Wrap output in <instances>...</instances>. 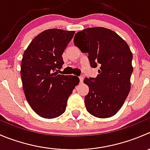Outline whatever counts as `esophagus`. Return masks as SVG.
<instances>
[{
	"mask_svg": "<svg viewBox=\"0 0 150 150\" xmlns=\"http://www.w3.org/2000/svg\"><path fill=\"white\" fill-rule=\"evenodd\" d=\"M79 79H80V83H83V76H81L79 77Z\"/></svg>",
	"mask_w": 150,
	"mask_h": 150,
	"instance_id": "34e87169",
	"label": "esophagus"
}]
</instances>
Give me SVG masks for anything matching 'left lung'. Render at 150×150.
Instances as JSON below:
<instances>
[{"label":"left lung","instance_id":"1","mask_svg":"<svg viewBox=\"0 0 150 150\" xmlns=\"http://www.w3.org/2000/svg\"><path fill=\"white\" fill-rule=\"evenodd\" d=\"M74 43L88 53L91 67H100L95 78H86L89 88L85 96L87 111L98 118L115 115L130 91L133 55L127 43L117 33L103 27L88 28L79 31Z\"/></svg>","mask_w":150,"mask_h":150}]
</instances>
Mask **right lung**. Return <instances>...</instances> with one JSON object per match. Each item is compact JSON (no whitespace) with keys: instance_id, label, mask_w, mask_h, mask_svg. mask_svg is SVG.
Returning a JSON list of instances; mask_svg holds the SVG:
<instances>
[{"instance_id":"obj_1","label":"right lung","mask_w":150,"mask_h":150,"mask_svg":"<svg viewBox=\"0 0 150 150\" xmlns=\"http://www.w3.org/2000/svg\"><path fill=\"white\" fill-rule=\"evenodd\" d=\"M75 31L53 28L38 34L29 44L21 63L22 83L28 103L40 117L53 119L64 114L68 97L79 78L58 74L63 54Z\"/></svg>"}]
</instances>
